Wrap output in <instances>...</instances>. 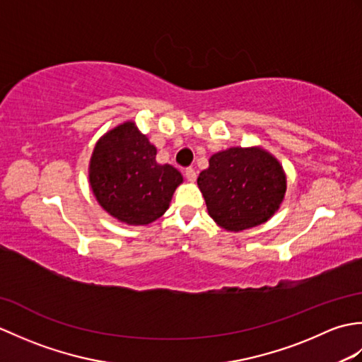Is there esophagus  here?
Instances as JSON below:
<instances>
[{
  "instance_id": "esophagus-1",
  "label": "esophagus",
  "mask_w": 362,
  "mask_h": 362,
  "mask_svg": "<svg viewBox=\"0 0 362 362\" xmlns=\"http://www.w3.org/2000/svg\"><path fill=\"white\" fill-rule=\"evenodd\" d=\"M185 177H187V180L188 182H194L196 180V171L193 168H187L185 169Z\"/></svg>"
}]
</instances>
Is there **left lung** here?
I'll return each mask as SVG.
<instances>
[{
  "mask_svg": "<svg viewBox=\"0 0 362 362\" xmlns=\"http://www.w3.org/2000/svg\"><path fill=\"white\" fill-rule=\"evenodd\" d=\"M210 218L227 232L264 224L286 194L281 163L261 146L228 148L213 153L197 177Z\"/></svg>",
  "mask_w": 362,
  "mask_h": 362,
  "instance_id": "obj_1",
  "label": "left lung"
}]
</instances>
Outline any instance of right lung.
<instances>
[{
    "mask_svg": "<svg viewBox=\"0 0 362 362\" xmlns=\"http://www.w3.org/2000/svg\"><path fill=\"white\" fill-rule=\"evenodd\" d=\"M157 148L134 121H124L99 138L88 165V182L98 204L127 226H148L163 216L182 174L157 163Z\"/></svg>",
    "mask_w": 362,
    "mask_h": 362,
    "instance_id": "obj_1",
    "label": "right lung"
}]
</instances>
